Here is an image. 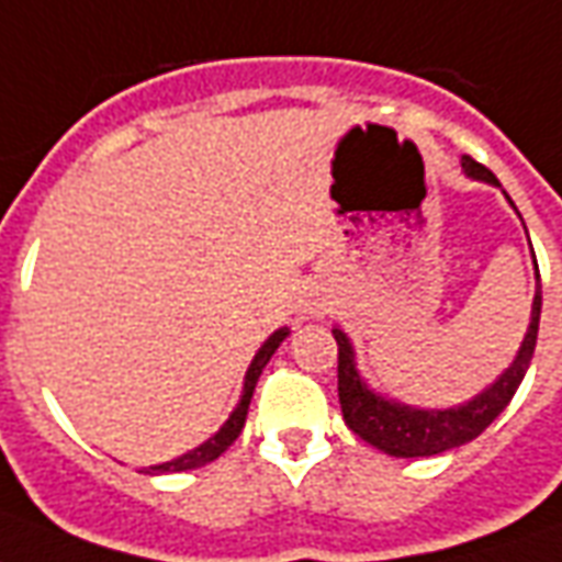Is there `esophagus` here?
I'll return each mask as SVG.
<instances>
[{"instance_id": "34e87169", "label": "esophagus", "mask_w": 562, "mask_h": 562, "mask_svg": "<svg viewBox=\"0 0 562 562\" xmlns=\"http://www.w3.org/2000/svg\"><path fill=\"white\" fill-rule=\"evenodd\" d=\"M301 313H304L306 318L322 316V313H325V301H322V297H306L304 304H301Z\"/></svg>"}]
</instances>
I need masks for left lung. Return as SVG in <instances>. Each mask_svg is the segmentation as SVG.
<instances>
[{
  "instance_id": "left-lung-1",
  "label": "left lung",
  "mask_w": 562,
  "mask_h": 562,
  "mask_svg": "<svg viewBox=\"0 0 562 562\" xmlns=\"http://www.w3.org/2000/svg\"><path fill=\"white\" fill-rule=\"evenodd\" d=\"M460 168L470 180L496 186L506 195V189L499 186L494 173L479 161H472L470 156L460 159ZM506 201L512 204L508 195ZM515 213H518V207H515ZM527 240H530V234H527ZM532 265H536V256H532ZM539 316H542V282H539V265H536V294H532L530 325H527V334L520 340L518 355L512 358V364L487 389L479 391L470 401L458 403V406H448V409H422V406L394 401V397H385L376 389H370L367 379L361 376V370H358L349 334L337 325L334 328V340H337V349H340V355H337V391H340L342 418L349 424V430L361 436L373 448H379V451L391 454V458H430V454H442L448 448L472 442L487 424L494 422L496 415L506 409L508 401L515 397V391L524 382V373H527L532 352H536Z\"/></svg>"
}]
</instances>
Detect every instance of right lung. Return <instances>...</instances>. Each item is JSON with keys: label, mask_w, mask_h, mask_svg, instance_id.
Instances as JSON below:
<instances>
[{"label": "right lung", "mask_w": 562, "mask_h": 562, "mask_svg": "<svg viewBox=\"0 0 562 562\" xmlns=\"http://www.w3.org/2000/svg\"><path fill=\"white\" fill-rule=\"evenodd\" d=\"M292 330L289 328H277L273 334H270L268 340L261 342V349L256 352V358H252V364L246 367V376H244V391H240V401H237V406L232 409V415H228V422L222 424L216 434L210 436L207 442H201L198 448H192V451H186V454H180V458L173 460H165V463H156V467H144L140 472H147V475H165V472H186V470H198V467H204V463H210V460H216L225 451V448L232 446L234 439L240 436V430H244V422H246V413H249V401H252V391H256L258 385V376H261V370L268 367V361L273 358V352L280 349V342L289 337Z\"/></svg>", "instance_id": "right-lung-1"}]
</instances>
